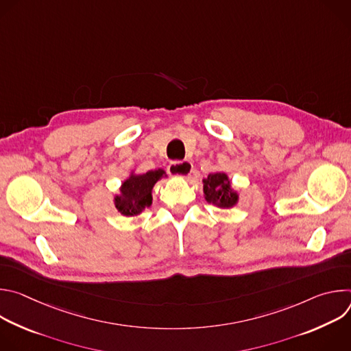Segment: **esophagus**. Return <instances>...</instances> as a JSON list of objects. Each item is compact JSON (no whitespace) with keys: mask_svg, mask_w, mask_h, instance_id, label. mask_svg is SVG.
I'll return each instance as SVG.
<instances>
[{"mask_svg":"<svg viewBox=\"0 0 351 351\" xmlns=\"http://www.w3.org/2000/svg\"><path fill=\"white\" fill-rule=\"evenodd\" d=\"M193 171V165L189 161H173L168 167V172L173 176H180V178H187L190 176Z\"/></svg>","mask_w":351,"mask_h":351,"instance_id":"1","label":"esophagus"}]
</instances>
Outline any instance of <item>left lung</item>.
I'll list each match as a JSON object with an SVG mask.
<instances>
[{
    "label": "left lung",
    "instance_id": "obj_1",
    "mask_svg": "<svg viewBox=\"0 0 351 351\" xmlns=\"http://www.w3.org/2000/svg\"><path fill=\"white\" fill-rule=\"evenodd\" d=\"M203 182L206 199L208 203L226 208L233 207L237 203V194L230 189V182L225 173H210Z\"/></svg>",
    "mask_w": 351,
    "mask_h": 351
}]
</instances>
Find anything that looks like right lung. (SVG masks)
<instances>
[{
  "label": "right lung",
  "mask_w": 351,
  "mask_h": 351,
  "mask_svg": "<svg viewBox=\"0 0 351 351\" xmlns=\"http://www.w3.org/2000/svg\"><path fill=\"white\" fill-rule=\"evenodd\" d=\"M164 173L162 169H157L143 175H132L125 180L121 187L122 194L115 197V207L118 211L126 217H132L140 214L143 208L152 206V190Z\"/></svg>",
  "instance_id": "obj_1"
}]
</instances>
